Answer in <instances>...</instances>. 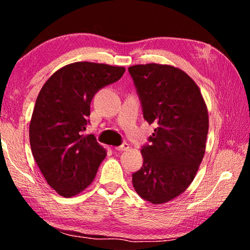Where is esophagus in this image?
I'll use <instances>...</instances> for the list:
<instances>
[{
  "mask_svg": "<svg viewBox=\"0 0 250 250\" xmlns=\"http://www.w3.org/2000/svg\"><path fill=\"white\" fill-rule=\"evenodd\" d=\"M129 147H130V146L128 145V143H126V142H124V143H122L121 146H116V147H115V150H116V151H126V150L129 149Z\"/></svg>",
  "mask_w": 250,
  "mask_h": 250,
  "instance_id": "1",
  "label": "esophagus"
}]
</instances>
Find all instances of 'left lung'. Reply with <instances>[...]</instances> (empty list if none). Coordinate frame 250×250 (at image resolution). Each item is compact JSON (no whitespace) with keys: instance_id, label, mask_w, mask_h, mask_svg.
Here are the masks:
<instances>
[{"instance_id":"left-lung-1","label":"left lung","mask_w":250,"mask_h":250,"mask_svg":"<svg viewBox=\"0 0 250 250\" xmlns=\"http://www.w3.org/2000/svg\"><path fill=\"white\" fill-rule=\"evenodd\" d=\"M143 118L154 132L142 146L143 166L132 174L143 200L162 204L183 193L205 153L208 115L197 84L183 70L159 64L128 68Z\"/></svg>"}]
</instances>
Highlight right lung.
<instances>
[{
  "label": "right lung",
  "instance_id": "add662e5",
  "mask_svg": "<svg viewBox=\"0 0 250 250\" xmlns=\"http://www.w3.org/2000/svg\"><path fill=\"white\" fill-rule=\"evenodd\" d=\"M124 67L78 62L57 70L42 88L29 125V142L42 174L59 195L70 197L94 181L105 150L84 135L90 104L119 80Z\"/></svg>",
  "mask_w": 250,
  "mask_h": 250
}]
</instances>
